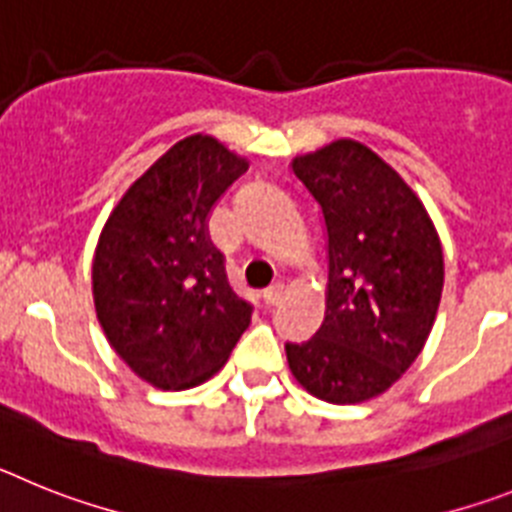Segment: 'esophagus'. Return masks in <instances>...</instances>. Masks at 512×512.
Segmentation results:
<instances>
[{"mask_svg":"<svg viewBox=\"0 0 512 512\" xmlns=\"http://www.w3.org/2000/svg\"><path fill=\"white\" fill-rule=\"evenodd\" d=\"M281 299H283V283H273V286L262 291V301H265V306H275Z\"/></svg>","mask_w":512,"mask_h":512,"instance_id":"34e87169","label":"esophagus"}]
</instances>
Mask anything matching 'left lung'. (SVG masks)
<instances>
[{
  "label": "left lung",
  "mask_w": 512,
  "mask_h": 512,
  "mask_svg": "<svg viewBox=\"0 0 512 512\" xmlns=\"http://www.w3.org/2000/svg\"><path fill=\"white\" fill-rule=\"evenodd\" d=\"M291 170L322 211L330 283L322 327L286 342L288 366L324 402H366L415 363L433 330L441 239L407 182L358 141L296 157Z\"/></svg>",
  "instance_id": "1"
}]
</instances>
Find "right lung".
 <instances>
[{
	"mask_svg": "<svg viewBox=\"0 0 512 512\" xmlns=\"http://www.w3.org/2000/svg\"><path fill=\"white\" fill-rule=\"evenodd\" d=\"M247 162L211 136H188L151 164L110 213L92 262L102 330L159 389L211 379L250 327V301L226 281L208 239L213 203Z\"/></svg>",
	"mask_w": 512,
	"mask_h": 512,
	"instance_id": "add662e5",
	"label": "right lung"
}]
</instances>
